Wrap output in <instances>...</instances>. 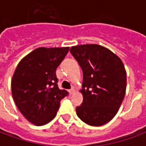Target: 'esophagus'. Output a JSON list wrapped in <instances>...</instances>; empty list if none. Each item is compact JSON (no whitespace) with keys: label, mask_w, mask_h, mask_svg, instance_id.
I'll return each mask as SVG.
<instances>
[{"label":"esophagus","mask_w":146,"mask_h":146,"mask_svg":"<svg viewBox=\"0 0 146 146\" xmlns=\"http://www.w3.org/2000/svg\"><path fill=\"white\" fill-rule=\"evenodd\" d=\"M75 92H76V91H75V88H72L70 89V91H69V93H70V95H73V93H74Z\"/></svg>","instance_id":"obj_1"}]
</instances>
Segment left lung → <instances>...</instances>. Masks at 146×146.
I'll return each mask as SVG.
<instances>
[{"instance_id":"1","label":"left lung","mask_w":146,"mask_h":146,"mask_svg":"<svg viewBox=\"0 0 146 146\" xmlns=\"http://www.w3.org/2000/svg\"><path fill=\"white\" fill-rule=\"evenodd\" d=\"M70 53L83 71V102L76 115L91 126H102L118 112L126 92L127 73L122 61L98 44L73 46Z\"/></svg>"}]
</instances>
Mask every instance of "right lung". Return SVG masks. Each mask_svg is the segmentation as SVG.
<instances>
[{"label":"right lung","instance_id":"add662e5","mask_svg":"<svg viewBox=\"0 0 146 146\" xmlns=\"http://www.w3.org/2000/svg\"><path fill=\"white\" fill-rule=\"evenodd\" d=\"M70 48H39L18 64L11 80L15 103L30 123L44 125L54 119L61 100L69 95L58 87L56 69Z\"/></svg>","mask_w":146,"mask_h":146}]
</instances>
